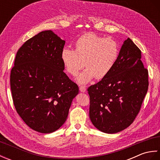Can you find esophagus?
<instances>
[{"label":"esophagus","mask_w":160,"mask_h":160,"mask_svg":"<svg viewBox=\"0 0 160 160\" xmlns=\"http://www.w3.org/2000/svg\"><path fill=\"white\" fill-rule=\"evenodd\" d=\"M86 90H87V89H86L85 87H83V86L80 87V91H81V92H82V93L86 92Z\"/></svg>","instance_id":"34e87169"}]
</instances>
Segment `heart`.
I'll return each mask as SVG.
<instances>
[{"instance_id": "heart-1", "label": "heart", "mask_w": 160, "mask_h": 160, "mask_svg": "<svg viewBox=\"0 0 160 160\" xmlns=\"http://www.w3.org/2000/svg\"><path fill=\"white\" fill-rule=\"evenodd\" d=\"M75 50L64 47L61 52V59L66 70L76 76L82 67H87L78 75L76 81L86 84L96 77L102 79L110 73L120 55L118 44L111 38H105L87 33L74 42ZM84 62H83V61Z\"/></svg>"}]
</instances>
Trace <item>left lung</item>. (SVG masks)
I'll list each match as a JSON object with an SVG mask.
<instances>
[{"label": "left lung", "instance_id": "1", "mask_svg": "<svg viewBox=\"0 0 160 160\" xmlns=\"http://www.w3.org/2000/svg\"><path fill=\"white\" fill-rule=\"evenodd\" d=\"M148 77V70L141 60V51L128 38L110 73L88 88L89 118L94 127L109 134L129 127L147 93Z\"/></svg>", "mask_w": 160, "mask_h": 160}]
</instances>
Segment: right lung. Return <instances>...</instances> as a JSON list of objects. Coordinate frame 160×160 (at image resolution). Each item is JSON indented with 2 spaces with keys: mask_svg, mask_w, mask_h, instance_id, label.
Here are the masks:
<instances>
[{
  "mask_svg": "<svg viewBox=\"0 0 160 160\" xmlns=\"http://www.w3.org/2000/svg\"><path fill=\"white\" fill-rule=\"evenodd\" d=\"M64 44L51 30L38 33L18 49L11 71L17 113L28 127L42 133L62 127L79 93L77 84L64 72L61 52Z\"/></svg>",
  "mask_w": 160,
  "mask_h": 160,
  "instance_id": "1",
  "label": "right lung"
}]
</instances>
